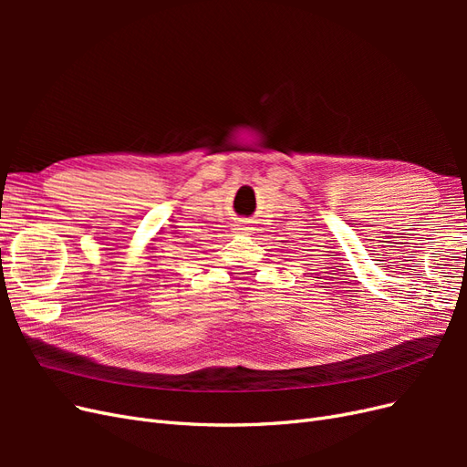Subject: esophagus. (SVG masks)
<instances>
[{"mask_svg": "<svg viewBox=\"0 0 467 467\" xmlns=\"http://www.w3.org/2000/svg\"><path fill=\"white\" fill-rule=\"evenodd\" d=\"M237 230H242V232H247L249 228H247V225H239V228Z\"/></svg>", "mask_w": 467, "mask_h": 467, "instance_id": "obj_1", "label": "esophagus"}]
</instances>
